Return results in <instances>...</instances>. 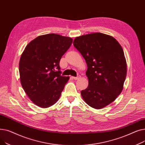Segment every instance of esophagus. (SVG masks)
<instances>
[{"instance_id": "obj_1", "label": "esophagus", "mask_w": 145, "mask_h": 145, "mask_svg": "<svg viewBox=\"0 0 145 145\" xmlns=\"http://www.w3.org/2000/svg\"><path fill=\"white\" fill-rule=\"evenodd\" d=\"M80 78V75L78 76L77 77H72V79H73L74 80H78V79H79Z\"/></svg>"}]
</instances>
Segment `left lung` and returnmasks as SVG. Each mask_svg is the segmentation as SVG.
<instances>
[{"label":"left lung","instance_id":"1","mask_svg":"<svg viewBox=\"0 0 145 145\" xmlns=\"http://www.w3.org/2000/svg\"><path fill=\"white\" fill-rule=\"evenodd\" d=\"M74 46L84 57L89 85L81 91L90 107L102 109L115 101L123 89L127 64L123 50L112 36L96 32L76 37Z\"/></svg>","mask_w":145,"mask_h":145}]
</instances>
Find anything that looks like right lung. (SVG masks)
Masks as SVG:
<instances>
[{
	"mask_svg": "<svg viewBox=\"0 0 145 145\" xmlns=\"http://www.w3.org/2000/svg\"><path fill=\"white\" fill-rule=\"evenodd\" d=\"M71 37L49 33L30 41L21 55L22 86L31 101L42 108L55 104L69 76L60 75L59 62L71 47Z\"/></svg>",
	"mask_w": 145,
	"mask_h": 145,
	"instance_id": "add662e5",
	"label": "right lung"
}]
</instances>
